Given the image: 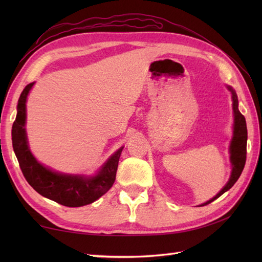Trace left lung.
Segmentation results:
<instances>
[{
	"mask_svg": "<svg viewBox=\"0 0 262 262\" xmlns=\"http://www.w3.org/2000/svg\"><path fill=\"white\" fill-rule=\"evenodd\" d=\"M232 92L233 98V111H234V137L231 144V162L233 165L232 176L230 178L229 182L226 183V186L222 189V190L216 194L214 198L208 200L207 203L203 204V206L208 205L211 202H214L215 199L222 196L225 191L229 190L233 187V185L240 178L242 171L244 169L247 161V140H248V130H247V122L244 116L238 111L237 108V97L235 92L233 91L232 88H229Z\"/></svg>",
	"mask_w": 262,
	"mask_h": 262,
	"instance_id": "obj_1",
	"label": "left lung"
}]
</instances>
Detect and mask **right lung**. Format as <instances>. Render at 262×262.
<instances>
[{
  "instance_id": "add662e5",
  "label": "right lung",
  "mask_w": 262,
  "mask_h": 262,
  "mask_svg": "<svg viewBox=\"0 0 262 262\" xmlns=\"http://www.w3.org/2000/svg\"><path fill=\"white\" fill-rule=\"evenodd\" d=\"M32 85L33 83L28 84L21 93L18 114L12 126V145L26 180L41 196L68 207H81L96 202L114 185L122 147L92 178L56 173L45 168L31 154L27 144L26 101Z\"/></svg>"
}]
</instances>
